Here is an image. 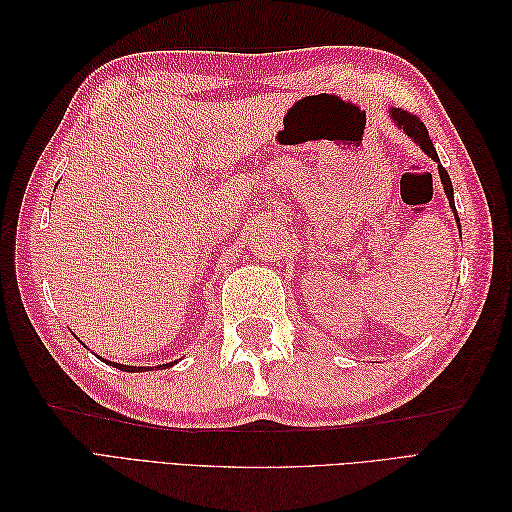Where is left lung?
Wrapping results in <instances>:
<instances>
[{"mask_svg":"<svg viewBox=\"0 0 512 512\" xmlns=\"http://www.w3.org/2000/svg\"><path fill=\"white\" fill-rule=\"evenodd\" d=\"M389 117H391V121L395 123V126H397L399 130H404V132L412 138V143H416L418 147H421L433 162H438V173H440V181H442V185H444V194H446V198H448V205H451V209H453V213H455V222H457V228H459V232H461L459 215H457V209H455V196H453L451 177H448L446 168L440 164L436 147H433L431 138H429V132H427V128L423 126V121L418 119V117H414V115H410V113H406V111H401V108H389Z\"/></svg>","mask_w":512,"mask_h":512,"instance_id":"8db88e82","label":"left lung"}]
</instances>
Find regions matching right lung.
<instances>
[{"instance_id":"obj_1","label":"right lung","mask_w":512,"mask_h":512,"mask_svg":"<svg viewBox=\"0 0 512 512\" xmlns=\"http://www.w3.org/2000/svg\"><path fill=\"white\" fill-rule=\"evenodd\" d=\"M98 359H102V356H98ZM104 363H108V365H113V367H117V369H121V371H130V374H136V371H151V367H136V365H121V363H113V361H106V359H102ZM177 361H173V363H166V365H160L162 369H166V367H173Z\"/></svg>"}]
</instances>
